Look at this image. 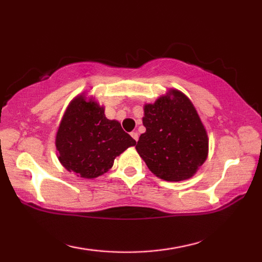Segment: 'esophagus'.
Masks as SVG:
<instances>
[{
    "instance_id": "34e87169",
    "label": "esophagus",
    "mask_w": 262,
    "mask_h": 262,
    "mask_svg": "<svg viewBox=\"0 0 262 262\" xmlns=\"http://www.w3.org/2000/svg\"><path fill=\"white\" fill-rule=\"evenodd\" d=\"M130 136H132L133 139H134L136 142H137V140H139V134H137V132H132V133H130Z\"/></svg>"
}]
</instances>
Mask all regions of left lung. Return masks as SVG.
<instances>
[{"mask_svg": "<svg viewBox=\"0 0 262 262\" xmlns=\"http://www.w3.org/2000/svg\"><path fill=\"white\" fill-rule=\"evenodd\" d=\"M145 133L136 150L149 170L166 181L193 177L205 163L208 136L193 104L178 90H171L144 106Z\"/></svg>", "mask_w": 262, "mask_h": 262, "instance_id": "left-lung-1", "label": "left lung"}]
</instances>
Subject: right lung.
<instances>
[{"instance_id": "add662e5", "label": "right lung", "mask_w": 262, "mask_h": 262, "mask_svg": "<svg viewBox=\"0 0 262 262\" xmlns=\"http://www.w3.org/2000/svg\"><path fill=\"white\" fill-rule=\"evenodd\" d=\"M55 144L62 165L82 178L92 179L107 172L115 157L136 141L120 122L105 117L104 107L79 96L66 111Z\"/></svg>"}]
</instances>
